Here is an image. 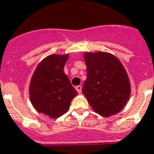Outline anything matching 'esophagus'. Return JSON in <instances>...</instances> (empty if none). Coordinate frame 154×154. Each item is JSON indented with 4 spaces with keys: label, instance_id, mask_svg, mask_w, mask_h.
<instances>
[{
    "label": "esophagus",
    "instance_id": "1",
    "mask_svg": "<svg viewBox=\"0 0 154 154\" xmlns=\"http://www.w3.org/2000/svg\"><path fill=\"white\" fill-rule=\"evenodd\" d=\"M76 90H77V91L78 92L79 94H81V93H82V86H76Z\"/></svg>",
    "mask_w": 154,
    "mask_h": 154
}]
</instances>
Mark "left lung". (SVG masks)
<instances>
[{
  "label": "left lung",
  "mask_w": 154,
  "mask_h": 154,
  "mask_svg": "<svg viewBox=\"0 0 154 154\" xmlns=\"http://www.w3.org/2000/svg\"><path fill=\"white\" fill-rule=\"evenodd\" d=\"M87 77L83 94L94 112L103 117L117 114L131 95V83L120 60L107 52L84 54Z\"/></svg>",
  "instance_id": "1"
}]
</instances>
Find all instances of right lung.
<instances>
[{
    "instance_id": "1",
    "label": "right lung",
    "mask_w": 154,
    "mask_h": 154,
    "mask_svg": "<svg viewBox=\"0 0 154 154\" xmlns=\"http://www.w3.org/2000/svg\"><path fill=\"white\" fill-rule=\"evenodd\" d=\"M69 54H51L35 69L29 86V96L34 109L51 118H60L69 109L77 94L63 68Z\"/></svg>"
}]
</instances>
